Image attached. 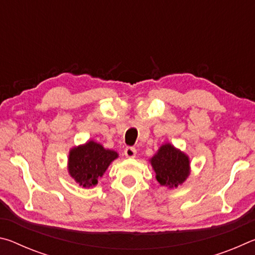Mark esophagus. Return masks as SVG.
Here are the masks:
<instances>
[{
    "label": "esophagus",
    "mask_w": 255,
    "mask_h": 255,
    "mask_svg": "<svg viewBox=\"0 0 255 255\" xmlns=\"http://www.w3.org/2000/svg\"><path fill=\"white\" fill-rule=\"evenodd\" d=\"M124 153H125V155H126V157L132 158V157L136 156L137 150L133 148V147H126V148H125V150H124Z\"/></svg>",
    "instance_id": "34e87169"
}]
</instances>
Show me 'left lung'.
I'll list each match as a JSON object with an SVG mask.
<instances>
[{
	"label": "left lung",
	"instance_id": "obj_1",
	"mask_svg": "<svg viewBox=\"0 0 255 255\" xmlns=\"http://www.w3.org/2000/svg\"><path fill=\"white\" fill-rule=\"evenodd\" d=\"M149 162L158 183L164 187L178 188L190 174L189 156L169 143L162 145Z\"/></svg>",
	"mask_w": 255,
	"mask_h": 255
}]
</instances>
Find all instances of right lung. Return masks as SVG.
Masks as SVG:
<instances>
[{"instance_id":"right-lung-1","label":"right lung","mask_w":255,"mask_h":255,"mask_svg":"<svg viewBox=\"0 0 255 255\" xmlns=\"http://www.w3.org/2000/svg\"><path fill=\"white\" fill-rule=\"evenodd\" d=\"M118 153L90 140L73 147L68 155V173L83 188L94 187Z\"/></svg>"}]
</instances>
